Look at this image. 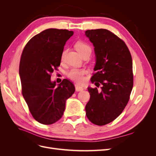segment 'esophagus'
Here are the masks:
<instances>
[{"mask_svg": "<svg viewBox=\"0 0 156 156\" xmlns=\"http://www.w3.org/2000/svg\"><path fill=\"white\" fill-rule=\"evenodd\" d=\"M75 90H76L77 92H79V91H83V87H81V86H79V85H78V84H75Z\"/></svg>", "mask_w": 156, "mask_h": 156, "instance_id": "34e87169", "label": "esophagus"}]
</instances>
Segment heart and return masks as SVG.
I'll use <instances>...</instances> for the list:
<instances>
[{
    "mask_svg": "<svg viewBox=\"0 0 156 156\" xmlns=\"http://www.w3.org/2000/svg\"><path fill=\"white\" fill-rule=\"evenodd\" d=\"M75 48L82 56L87 53H91V47L87 42L83 41H78L75 44ZM67 50L64 49L61 54V60H64L65 55L66 54ZM87 73L85 69L83 68H72L66 73V75L68 78L77 83H82L84 81V75Z\"/></svg>",
    "mask_w": 156,
    "mask_h": 156,
    "instance_id": "heart-1",
    "label": "heart"
}]
</instances>
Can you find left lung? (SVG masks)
I'll return each mask as SVG.
<instances>
[{
	"label": "left lung",
	"mask_w": 156,
	"mask_h": 156,
	"mask_svg": "<svg viewBox=\"0 0 156 156\" xmlns=\"http://www.w3.org/2000/svg\"><path fill=\"white\" fill-rule=\"evenodd\" d=\"M86 36L93 44L96 63L90 80L99 87L88 88L90 95L85 107L88 119L104 126L115 120L128 103L133 86V62L125 42L107 29L88 30Z\"/></svg>",
	"instance_id": "8db88e82"
}]
</instances>
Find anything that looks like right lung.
Returning a JSON list of instances; mask_svg holds the SVG:
<instances>
[{
  "label": "right lung",
  "instance_id": "obj_1",
  "mask_svg": "<svg viewBox=\"0 0 156 156\" xmlns=\"http://www.w3.org/2000/svg\"><path fill=\"white\" fill-rule=\"evenodd\" d=\"M73 34L66 29H49L33 36L23 50L20 63L21 92L34 119L50 125L62 118L66 101L75 92L64 79L58 86L51 73L60 66L66 42Z\"/></svg>",
  "mask_w": 156,
  "mask_h": 156
}]
</instances>
